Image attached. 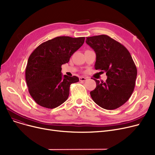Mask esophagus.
Wrapping results in <instances>:
<instances>
[{"instance_id": "esophagus-1", "label": "esophagus", "mask_w": 155, "mask_h": 155, "mask_svg": "<svg viewBox=\"0 0 155 155\" xmlns=\"http://www.w3.org/2000/svg\"><path fill=\"white\" fill-rule=\"evenodd\" d=\"M79 80L81 81V82H86V81L87 80V78L83 77H80L79 78Z\"/></svg>"}]
</instances>
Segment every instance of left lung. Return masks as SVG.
<instances>
[{
	"mask_svg": "<svg viewBox=\"0 0 155 155\" xmlns=\"http://www.w3.org/2000/svg\"><path fill=\"white\" fill-rule=\"evenodd\" d=\"M86 43L96 54L95 69L106 72L107 78L90 92L93 101L103 109H116L125 104L135 87L137 68L127 48L109 36L87 37Z\"/></svg>",
	"mask_w": 155,
	"mask_h": 155,
	"instance_id": "8db88e82",
	"label": "left lung"
}]
</instances>
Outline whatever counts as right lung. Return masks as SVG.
Wrapping results in <instances>:
<instances>
[{"label": "right lung", "mask_w": 155, "mask_h": 155, "mask_svg": "<svg viewBox=\"0 0 155 155\" xmlns=\"http://www.w3.org/2000/svg\"><path fill=\"white\" fill-rule=\"evenodd\" d=\"M84 41V37H56L41 44L31 54L26 80L31 96L38 105L54 109L67 100L70 85L79 78L63 76L61 65L69 61Z\"/></svg>", "instance_id": "add662e5"}]
</instances>
